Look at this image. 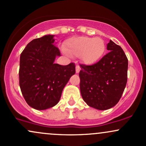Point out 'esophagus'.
Instances as JSON below:
<instances>
[{
  "mask_svg": "<svg viewBox=\"0 0 146 146\" xmlns=\"http://www.w3.org/2000/svg\"><path fill=\"white\" fill-rule=\"evenodd\" d=\"M75 71H76L77 73H78L80 71V67L78 64H77L76 66H75Z\"/></svg>",
  "mask_w": 146,
  "mask_h": 146,
  "instance_id": "1",
  "label": "esophagus"
}]
</instances>
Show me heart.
Masks as SVG:
<instances>
[{
    "instance_id": "1",
    "label": "heart",
    "mask_w": 146,
    "mask_h": 146,
    "mask_svg": "<svg viewBox=\"0 0 146 146\" xmlns=\"http://www.w3.org/2000/svg\"><path fill=\"white\" fill-rule=\"evenodd\" d=\"M66 50L72 56H81L84 63L93 64L103 56L106 44L100 38L75 37L66 40Z\"/></svg>"
}]
</instances>
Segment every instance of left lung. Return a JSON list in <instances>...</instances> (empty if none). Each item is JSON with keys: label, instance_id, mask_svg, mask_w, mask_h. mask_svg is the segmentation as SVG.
Returning <instances> with one entry per match:
<instances>
[{"label": "left lung", "instance_id": "left-lung-1", "mask_svg": "<svg viewBox=\"0 0 146 146\" xmlns=\"http://www.w3.org/2000/svg\"><path fill=\"white\" fill-rule=\"evenodd\" d=\"M107 49L109 53L94 64H80L82 97L89 106L101 110L118 103L128 78V58L121 46L110 40Z\"/></svg>", "mask_w": 146, "mask_h": 146}]
</instances>
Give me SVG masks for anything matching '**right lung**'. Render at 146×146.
Segmentation results:
<instances>
[{"label": "right lung", "mask_w": 146, "mask_h": 146, "mask_svg": "<svg viewBox=\"0 0 146 146\" xmlns=\"http://www.w3.org/2000/svg\"><path fill=\"white\" fill-rule=\"evenodd\" d=\"M53 35L33 40L21 54L19 84L25 101L36 110L56 106L69 79L75 73L74 63L55 64L60 50Z\"/></svg>", "instance_id": "add662e5"}]
</instances>
